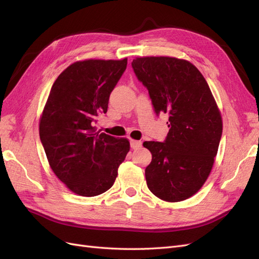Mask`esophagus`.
<instances>
[{"label": "esophagus", "mask_w": 259, "mask_h": 259, "mask_svg": "<svg viewBox=\"0 0 259 259\" xmlns=\"http://www.w3.org/2000/svg\"><path fill=\"white\" fill-rule=\"evenodd\" d=\"M142 142H139V140H135V139H131V148L132 149H139L142 147Z\"/></svg>", "instance_id": "1"}]
</instances>
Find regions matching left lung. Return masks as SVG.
<instances>
[{
	"mask_svg": "<svg viewBox=\"0 0 259 259\" xmlns=\"http://www.w3.org/2000/svg\"><path fill=\"white\" fill-rule=\"evenodd\" d=\"M132 67L148 89L156 114H168L164 143L145 142L152 154L147 186L155 197L179 202L204 185L223 133L222 114L204 76L190 61L175 57H137Z\"/></svg>",
	"mask_w": 259,
	"mask_h": 259,
	"instance_id": "obj_1",
	"label": "left lung"
}]
</instances>
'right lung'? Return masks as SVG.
Listing matches in <instances>:
<instances>
[{
	"instance_id": "right-lung-1",
	"label": "right lung",
	"mask_w": 259,
	"mask_h": 259,
	"mask_svg": "<svg viewBox=\"0 0 259 259\" xmlns=\"http://www.w3.org/2000/svg\"><path fill=\"white\" fill-rule=\"evenodd\" d=\"M127 66L121 60L75 61L54 82L38 131L50 166L69 190L95 197L110 189L130 151L126 138L96 131L109 96Z\"/></svg>"
}]
</instances>
